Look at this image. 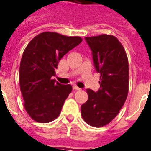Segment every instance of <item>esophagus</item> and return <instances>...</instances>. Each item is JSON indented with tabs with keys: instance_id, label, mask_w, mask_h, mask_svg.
<instances>
[{
	"instance_id": "34e87169",
	"label": "esophagus",
	"mask_w": 151,
	"mask_h": 151,
	"mask_svg": "<svg viewBox=\"0 0 151 151\" xmlns=\"http://www.w3.org/2000/svg\"><path fill=\"white\" fill-rule=\"evenodd\" d=\"M73 89L74 91H79V90H81V88H78V87L76 86V85H73Z\"/></svg>"
}]
</instances>
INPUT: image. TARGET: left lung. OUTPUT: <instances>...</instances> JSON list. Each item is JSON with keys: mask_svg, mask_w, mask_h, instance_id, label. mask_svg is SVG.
<instances>
[{"mask_svg": "<svg viewBox=\"0 0 151 151\" xmlns=\"http://www.w3.org/2000/svg\"><path fill=\"white\" fill-rule=\"evenodd\" d=\"M100 73L98 91L87 89L88 101L81 105L82 118L91 127H101L118 115L129 91V63L124 48L113 35L85 38Z\"/></svg>", "mask_w": 151, "mask_h": 151, "instance_id": "left-lung-1", "label": "left lung"}]
</instances>
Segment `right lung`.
Listing matches in <instances>:
<instances>
[{"label":"right lung","mask_w":151,"mask_h":151,"mask_svg":"<svg viewBox=\"0 0 151 151\" xmlns=\"http://www.w3.org/2000/svg\"><path fill=\"white\" fill-rule=\"evenodd\" d=\"M81 42L79 36L46 32L33 38L25 48L19 69L20 89L24 109L36 122H51L60 113L72 86L60 84L52 77L61 58Z\"/></svg>","instance_id":"right-lung-1"}]
</instances>
